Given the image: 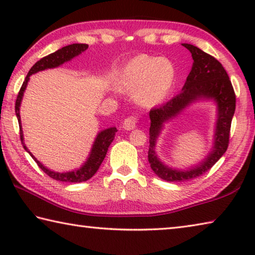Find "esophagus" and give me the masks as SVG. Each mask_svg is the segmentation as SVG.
<instances>
[{
  "instance_id": "esophagus-1",
  "label": "esophagus",
  "mask_w": 255,
  "mask_h": 255,
  "mask_svg": "<svg viewBox=\"0 0 255 255\" xmlns=\"http://www.w3.org/2000/svg\"><path fill=\"white\" fill-rule=\"evenodd\" d=\"M137 126V118L135 116H131V117H128L125 119L123 127L125 130H132V129H135Z\"/></svg>"
}]
</instances>
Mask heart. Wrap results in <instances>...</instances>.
I'll return each mask as SVG.
<instances>
[{
  "mask_svg": "<svg viewBox=\"0 0 255 255\" xmlns=\"http://www.w3.org/2000/svg\"><path fill=\"white\" fill-rule=\"evenodd\" d=\"M174 82V68L169 60L140 55L128 62L120 73L118 84L133 92L137 103L154 107L165 100Z\"/></svg>",
  "mask_w": 255,
  "mask_h": 255,
  "instance_id": "obj_1",
  "label": "heart"
}]
</instances>
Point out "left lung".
<instances>
[{
	"label": "left lung",
	"instance_id": "8db88e82",
	"mask_svg": "<svg viewBox=\"0 0 255 255\" xmlns=\"http://www.w3.org/2000/svg\"><path fill=\"white\" fill-rule=\"evenodd\" d=\"M191 53L193 64L187 81L178 96L161 107L149 111V149L148 162L158 178L167 182H183L198 178L209 171L226 152L230 143V131L235 112L236 98L225 68L217 59L198 47L182 44ZM200 100H213L218 106L214 145L201 162L187 170L167 167L157 156L156 143L163 125L174 119L192 103Z\"/></svg>",
	"mask_w": 255,
	"mask_h": 255
}]
</instances>
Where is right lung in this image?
<instances>
[{"instance_id": "add662e5", "label": "right lung", "mask_w": 255, "mask_h": 255, "mask_svg": "<svg viewBox=\"0 0 255 255\" xmlns=\"http://www.w3.org/2000/svg\"><path fill=\"white\" fill-rule=\"evenodd\" d=\"M88 47L89 46L86 44L68 45L58 49L57 51H55L53 54H49L48 56L41 58L40 60H38V62L34 64L31 68H30V71L28 73L27 77H25V80L23 81V84L21 86L18 97H16V101H15V115L19 122L20 138H21V143L23 145V148L27 150V152L30 154V156L34 159V162L38 164V166H39L47 175H49L51 179L60 181V182H74V183L84 182V181H88L89 179H91L92 176L97 173V171L99 170V167H100L101 163L103 162V159H105L108 148H109L112 140L115 139V135L116 132H117V128L110 127V128L105 129V130H101L98 132L96 139L93 141L91 152H90L88 158H86V161L83 163V165H82L80 169L68 171V172L51 171L48 169V167H46L44 164H41L39 161H38L24 144L23 131H22V126H21V118H20V106L23 98V93L25 91V89H27L28 82L30 80V75L36 74V73L40 71L48 70V68H55L63 65L64 63L70 62L71 59L83 53V51L88 49Z\"/></svg>"}]
</instances>
